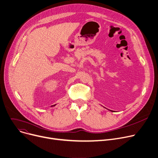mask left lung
<instances>
[{"label": "left lung", "mask_w": 158, "mask_h": 158, "mask_svg": "<svg viewBox=\"0 0 158 158\" xmlns=\"http://www.w3.org/2000/svg\"><path fill=\"white\" fill-rule=\"evenodd\" d=\"M104 108H106V107H104ZM108 110H109V109H108ZM110 110V111H111V112H114V111H112V110Z\"/></svg>", "instance_id": "8db88e82"}]
</instances>
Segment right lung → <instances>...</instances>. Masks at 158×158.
<instances>
[{
  "mask_svg": "<svg viewBox=\"0 0 158 158\" xmlns=\"http://www.w3.org/2000/svg\"><path fill=\"white\" fill-rule=\"evenodd\" d=\"M56 106V105H54V106H52L51 107H53V106Z\"/></svg>",
  "mask_w": 158,
  "mask_h": 158,
  "instance_id": "add662e5",
  "label": "right lung"
}]
</instances>
